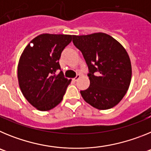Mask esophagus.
<instances>
[{"label":"esophagus","instance_id":"1","mask_svg":"<svg viewBox=\"0 0 151 151\" xmlns=\"http://www.w3.org/2000/svg\"><path fill=\"white\" fill-rule=\"evenodd\" d=\"M79 78H80V75L78 74V75H77V76H76L74 78H73V80H74L75 82H76L77 80L79 79Z\"/></svg>","mask_w":151,"mask_h":151}]
</instances>
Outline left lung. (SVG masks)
<instances>
[{
	"label": "left lung",
	"mask_w": 151,
	"mask_h": 151,
	"mask_svg": "<svg viewBox=\"0 0 151 151\" xmlns=\"http://www.w3.org/2000/svg\"><path fill=\"white\" fill-rule=\"evenodd\" d=\"M73 42L88 67L90 86L80 91L83 99L98 110L115 106L126 94L132 78V65L125 49L102 32L73 35Z\"/></svg>",
	"instance_id": "left-lung-1"
}]
</instances>
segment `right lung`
<instances>
[{
  "label": "right lung",
  "mask_w": 151,
  "mask_h": 151,
  "mask_svg": "<svg viewBox=\"0 0 151 151\" xmlns=\"http://www.w3.org/2000/svg\"><path fill=\"white\" fill-rule=\"evenodd\" d=\"M70 35L41 34L30 41L19 61L18 81L26 99L34 107L47 111L62 101L71 79L64 77L59 60L72 41Z\"/></svg>",
  "instance_id": "add662e5"
}]
</instances>
